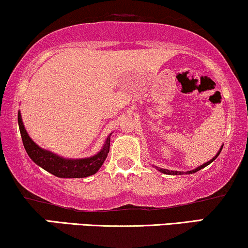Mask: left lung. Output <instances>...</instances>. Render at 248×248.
<instances>
[{
    "instance_id": "1",
    "label": "left lung",
    "mask_w": 248,
    "mask_h": 248,
    "mask_svg": "<svg viewBox=\"0 0 248 248\" xmlns=\"http://www.w3.org/2000/svg\"><path fill=\"white\" fill-rule=\"evenodd\" d=\"M222 148H223V146H222V147H221V149H219V151H218L217 154L215 155V157H213L212 160L208 161V162H206V163H203L202 166H200V167L195 168L194 170L187 171V172H186V173H194V172H197V171H199V170L203 169L204 167H207V166H208V164L212 163V162H213L214 160H216V157H217L218 155H219V153H221ZM153 167H155V166H153ZM155 168H156V169H157L158 171H160V172H162V173H166V175H183V173H184V172H183V171H172V170H168V169H162V168H158V167H155Z\"/></svg>"
}]
</instances>
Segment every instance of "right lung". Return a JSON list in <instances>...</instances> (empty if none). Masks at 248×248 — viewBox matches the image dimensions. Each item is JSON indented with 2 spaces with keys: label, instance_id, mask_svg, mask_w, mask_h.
Here are the masks:
<instances>
[{
  "label": "right lung",
  "instance_id": "add662e5",
  "mask_svg": "<svg viewBox=\"0 0 248 248\" xmlns=\"http://www.w3.org/2000/svg\"><path fill=\"white\" fill-rule=\"evenodd\" d=\"M18 125L23 139L24 147L31 160L45 169L51 175L60 177V178H85L97 172L103 162L107 158L110 147V136L107 138L105 145L101 151L94 156L86 158H64L54 154L49 151H46L39 147L36 143L30 138L25 126L23 124L20 112L18 111Z\"/></svg>",
  "mask_w": 248,
  "mask_h": 248
}]
</instances>
